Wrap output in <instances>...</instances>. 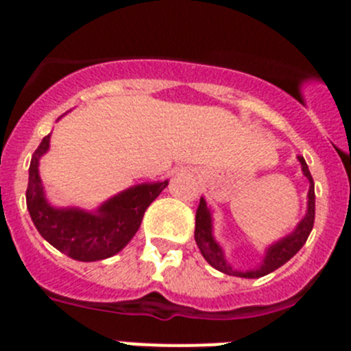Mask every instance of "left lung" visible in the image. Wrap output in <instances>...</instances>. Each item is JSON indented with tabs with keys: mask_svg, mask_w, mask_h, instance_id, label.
I'll return each mask as SVG.
<instances>
[{
	"mask_svg": "<svg viewBox=\"0 0 351 351\" xmlns=\"http://www.w3.org/2000/svg\"><path fill=\"white\" fill-rule=\"evenodd\" d=\"M300 161V167H302V173L308 178L309 181V191H308V213L300 219V223L297 225V228L291 232L290 235L283 237L281 241L274 243L272 246L267 247L265 251V256H263V262L260 263L256 269H250V271H235L232 269L225 260V253H223L221 246H219L213 237V218H210V210L207 209V204L204 198H200V204H198L197 216H195V241H197V246L200 247V253L204 255V258L213 265L214 269L225 272L228 276H239V278H250V280H255V278H262V276L269 274V272L280 269L283 263H287L291 256L295 255L297 251L306 244L309 234L313 230V225H315V182H313L311 172L308 169V163L302 156H297Z\"/></svg>",
	"mask_w": 351,
	"mask_h": 351,
	"instance_id": "1",
	"label": "left lung"
}]
</instances>
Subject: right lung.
I'll use <instances>...</instances> for the list:
<instances>
[{"label":"right lung","instance_id":"right-lung-1","mask_svg":"<svg viewBox=\"0 0 351 351\" xmlns=\"http://www.w3.org/2000/svg\"><path fill=\"white\" fill-rule=\"evenodd\" d=\"M51 135L43 137L33 153L26 204L29 216L49 244L79 262H96L119 253L141 228L144 213L154 198L165 190L169 181L132 186L108 198L96 213L82 209H58L45 200L38 161L49 151Z\"/></svg>","mask_w":351,"mask_h":351}]
</instances>
